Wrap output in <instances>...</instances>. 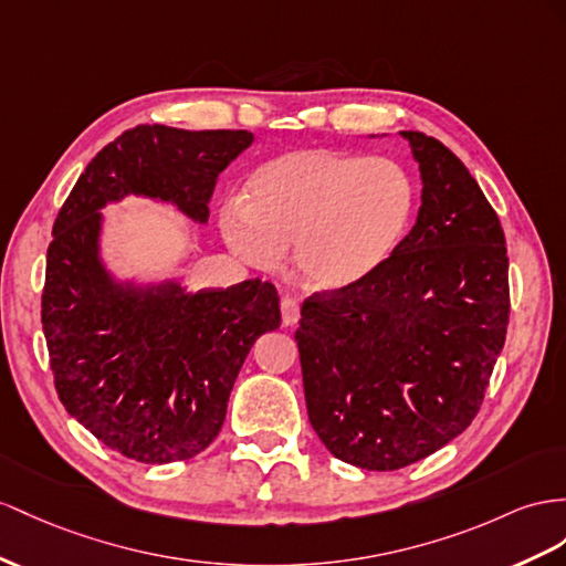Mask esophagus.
Listing matches in <instances>:
<instances>
[{
	"mask_svg": "<svg viewBox=\"0 0 566 566\" xmlns=\"http://www.w3.org/2000/svg\"><path fill=\"white\" fill-rule=\"evenodd\" d=\"M280 311H282L284 325H296V323H298V317H301V303H298L296 298H282Z\"/></svg>",
	"mask_w": 566,
	"mask_h": 566,
	"instance_id": "obj_1",
	"label": "esophagus"
}]
</instances>
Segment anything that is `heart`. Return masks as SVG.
<instances>
[{
	"instance_id": "obj_1",
	"label": "heart",
	"mask_w": 566,
	"mask_h": 566,
	"mask_svg": "<svg viewBox=\"0 0 566 566\" xmlns=\"http://www.w3.org/2000/svg\"><path fill=\"white\" fill-rule=\"evenodd\" d=\"M416 210L411 174L389 157L306 148L260 165L220 229L239 260L270 270L294 243L303 282L337 292L389 260Z\"/></svg>"
}]
</instances>
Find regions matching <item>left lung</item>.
I'll return each instance as SVG.
<instances>
[{
  "label": "left lung",
  "instance_id": "1",
  "mask_svg": "<svg viewBox=\"0 0 566 566\" xmlns=\"http://www.w3.org/2000/svg\"><path fill=\"white\" fill-rule=\"evenodd\" d=\"M401 136L423 179L413 229L366 280L303 301L296 329L308 421L366 471L409 467L471 426L510 323L497 212L438 138Z\"/></svg>",
  "mask_w": 566,
  "mask_h": 566
}]
</instances>
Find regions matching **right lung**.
<instances>
[{"instance_id":"obj_1","label":"right lung","mask_w":566,"mask_h":566,"mask_svg":"<svg viewBox=\"0 0 566 566\" xmlns=\"http://www.w3.org/2000/svg\"><path fill=\"white\" fill-rule=\"evenodd\" d=\"M251 143L231 128H128L93 157L54 220L42 289L54 389L126 459L184 461L217 438L251 346L282 323L280 296L260 280L200 292L114 284L97 258V210L136 193L206 222L217 174Z\"/></svg>"}]
</instances>
